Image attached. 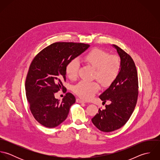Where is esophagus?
<instances>
[{
  "mask_svg": "<svg viewBox=\"0 0 160 160\" xmlns=\"http://www.w3.org/2000/svg\"><path fill=\"white\" fill-rule=\"evenodd\" d=\"M76 102L79 103H86L85 101H84V100H81L80 98H77L76 99Z\"/></svg>",
  "mask_w": 160,
  "mask_h": 160,
  "instance_id": "1",
  "label": "esophagus"
}]
</instances>
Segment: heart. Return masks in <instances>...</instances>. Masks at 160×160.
I'll return each mask as SVG.
<instances>
[{"instance_id":"1","label":"heart","mask_w":160,"mask_h":160,"mask_svg":"<svg viewBox=\"0 0 160 160\" xmlns=\"http://www.w3.org/2000/svg\"><path fill=\"white\" fill-rule=\"evenodd\" d=\"M82 60L95 68V78L103 86L110 84L116 79L120 69V62L118 57L110 55L107 52L99 48H94L86 53ZM79 63L72 60L67 66L66 72L69 79H74L78 75ZM99 86L96 82L81 81L74 86L73 91L85 100L91 98L98 91Z\"/></svg>"}]
</instances>
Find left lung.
Segmentation results:
<instances>
[{"label": "left lung", "instance_id": "8db88e82", "mask_svg": "<svg viewBox=\"0 0 160 160\" xmlns=\"http://www.w3.org/2000/svg\"><path fill=\"white\" fill-rule=\"evenodd\" d=\"M120 58V69L116 79L99 98L103 102L110 101L105 110L98 113L92 122L100 131L109 132L123 126L130 118L137 103L138 78L135 63L127 53L119 47L112 45Z\"/></svg>", "mask_w": 160, "mask_h": 160}]
</instances>
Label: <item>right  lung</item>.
<instances>
[{
  "mask_svg": "<svg viewBox=\"0 0 160 160\" xmlns=\"http://www.w3.org/2000/svg\"><path fill=\"white\" fill-rule=\"evenodd\" d=\"M90 45L83 43L55 42L43 49L32 60L25 82L30 110L41 124L53 128L68 115L74 96L67 93L62 101L54 94L65 89L66 68L69 62L85 52Z\"/></svg>",
  "mask_w": 160,
  "mask_h": 160,
  "instance_id": "1",
  "label": "right lung"
}]
</instances>
